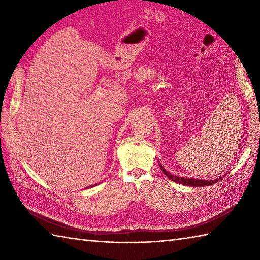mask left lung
<instances>
[{
  "mask_svg": "<svg viewBox=\"0 0 260 260\" xmlns=\"http://www.w3.org/2000/svg\"><path fill=\"white\" fill-rule=\"evenodd\" d=\"M159 167H161L163 173L167 175L169 179L176 182V183H182V184L187 185V186H207V185H211L213 183H217L218 181H220V180L222 179V178H220V179H215V180H212V181H204V180H197V179L180 178V176H175L173 174H171L170 172H168V171L165 170L161 164H159Z\"/></svg>",
  "mask_w": 260,
  "mask_h": 260,
  "instance_id": "1",
  "label": "left lung"
}]
</instances>
